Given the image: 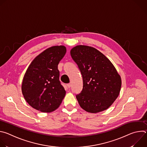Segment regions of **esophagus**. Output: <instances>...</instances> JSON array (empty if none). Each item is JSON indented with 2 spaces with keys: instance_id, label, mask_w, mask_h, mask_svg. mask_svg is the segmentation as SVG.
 Instances as JSON below:
<instances>
[{
  "instance_id": "obj_1",
  "label": "esophagus",
  "mask_w": 147,
  "mask_h": 147,
  "mask_svg": "<svg viewBox=\"0 0 147 147\" xmlns=\"http://www.w3.org/2000/svg\"><path fill=\"white\" fill-rule=\"evenodd\" d=\"M67 87H68L69 88H70L71 87V83L67 84Z\"/></svg>"
}]
</instances>
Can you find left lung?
<instances>
[{
    "instance_id": "8db88e82",
    "label": "left lung",
    "mask_w": 147,
    "mask_h": 147,
    "mask_svg": "<svg viewBox=\"0 0 147 147\" xmlns=\"http://www.w3.org/2000/svg\"><path fill=\"white\" fill-rule=\"evenodd\" d=\"M70 55L82 77V90L76 95L81 108L92 113L108 109L121 86V77L112 62L96 49L86 45L74 47Z\"/></svg>"
}]
</instances>
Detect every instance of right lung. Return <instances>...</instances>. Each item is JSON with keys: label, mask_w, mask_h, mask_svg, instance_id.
<instances>
[{"label": "right lung", "mask_w": 147, "mask_h": 147, "mask_svg": "<svg viewBox=\"0 0 147 147\" xmlns=\"http://www.w3.org/2000/svg\"><path fill=\"white\" fill-rule=\"evenodd\" d=\"M66 53V48L63 45L50 47L38 55L28 66L22 91L33 108L49 113L60 106L66 91L60 82L57 66Z\"/></svg>", "instance_id": "1"}]
</instances>
